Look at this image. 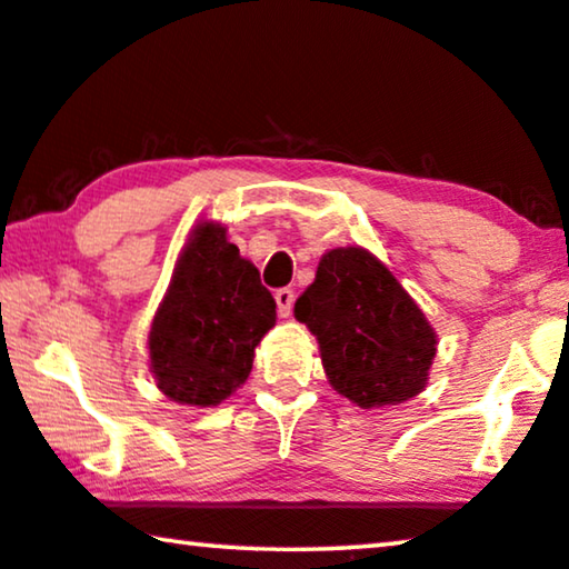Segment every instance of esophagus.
Masks as SVG:
<instances>
[{"mask_svg": "<svg viewBox=\"0 0 569 569\" xmlns=\"http://www.w3.org/2000/svg\"><path fill=\"white\" fill-rule=\"evenodd\" d=\"M274 300H277V308H279V315L282 318H287V315H292V305H295V292L292 290H277L274 292Z\"/></svg>", "mask_w": 569, "mask_h": 569, "instance_id": "esophagus-1", "label": "esophagus"}]
</instances>
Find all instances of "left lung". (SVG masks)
Returning <instances> with one entry per match:
<instances>
[{"mask_svg": "<svg viewBox=\"0 0 569 569\" xmlns=\"http://www.w3.org/2000/svg\"><path fill=\"white\" fill-rule=\"evenodd\" d=\"M295 318L318 338L330 387L356 407L401 405L430 381L435 328L369 249L326 251L315 282L297 297Z\"/></svg>", "mask_w": 569, "mask_h": 569, "instance_id": "1", "label": "left lung"}]
</instances>
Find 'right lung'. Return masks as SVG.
<instances>
[{"label": "right lung", "instance_id": "obj_1", "mask_svg": "<svg viewBox=\"0 0 569 569\" xmlns=\"http://www.w3.org/2000/svg\"><path fill=\"white\" fill-rule=\"evenodd\" d=\"M274 322L272 292L226 226L196 223L147 338L157 389L178 405H221L249 379L254 348Z\"/></svg>", "mask_w": 569, "mask_h": 569}]
</instances>
